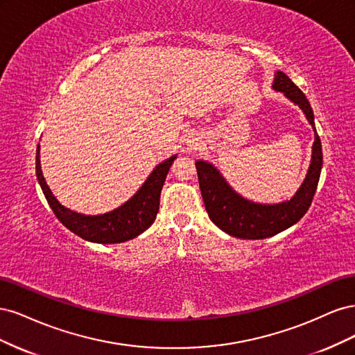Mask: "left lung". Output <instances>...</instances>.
<instances>
[{
  "label": "left lung",
  "mask_w": 355,
  "mask_h": 355,
  "mask_svg": "<svg viewBox=\"0 0 355 355\" xmlns=\"http://www.w3.org/2000/svg\"><path fill=\"white\" fill-rule=\"evenodd\" d=\"M272 89L284 93L293 103H296L306 115V120L313 125L315 141L313 145V157L304 184L296 194L278 204H259L243 198L228 184L219 170L207 161L198 159L196 163L198 173V184L204 206L211 222L223 232L243 240H262L272 237L292 227L304 218L313 202L318 179L323 166V151L315 130L314 112L297 85L282 71L275 72Z\"/></svg>",
  "instance_id": "8db88e82"
}]
</instances>
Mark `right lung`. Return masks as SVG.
I'll return each mask as SVG.
<instances>
[{"label":"right lung","mask_w":355,"mask_h":355,"mask_svg":"<svg viewBox=\"0 0 355 355\" xmlns=\"http://www.w3.org/2000/svg\"><path fill=\"white\" fill-rule=\"evenodd\" d=\"M176 155L167 158L163 163L158 164L153 173L148 176L145 184L141 187L136 194L125 201L118 209L98 214V216H85V214L72 211L62 204L53 196L47 182L42 176L41 164H40V145L37 146V159L35 170L40 187L44 192L47 202L56 218L65 225V227L77 234L78 237L101 244H114L124 243L137 237L139 234L146 231L154 223L157 213L159 209V194L163 189L166 176L173 164Z\"/></svg>","instance_id":"right-lung-1"}]
</instances>
